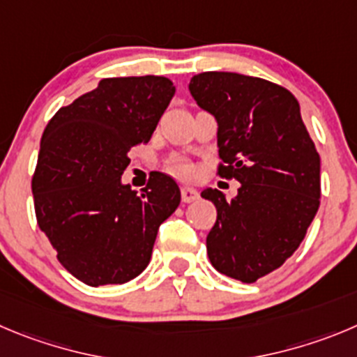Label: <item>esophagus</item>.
I'll list each match as a JSON object with an SVG mask.
<instances>
[{
  "instance_id": "34e87169",
  "label": "esophagus",
  "mask_w": 357,
  "mask_h": 357,
  "mask_svg": "<svg viewBox=\"0 0 357 357\" xmlns=\"http://www.w3.org/2000/svg\"><path fill=\"white\" fill-rule=\"evenodd\" d=\"M181 199L183 202H194L199 199V192L195 188H192V186H183Z\"/></svg>"
}]
</instances>
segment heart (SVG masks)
<instances>
[{
  "label": "heart",
  "mask_w": 357,
  "mask_h": 357,
  "mask_svg": "<svg viewBox=\"0 0 357 357\" xmlns=\"http://www.w3.org/2000/svg\"><path fill=\"white\" fill-rule=\"evenodd\" d=\"M172 172L181 176V178H188V176H192V167H190L188 163H174L172 165Z\"/></svg>",
  "instance_id": "1"
}]
</instances>
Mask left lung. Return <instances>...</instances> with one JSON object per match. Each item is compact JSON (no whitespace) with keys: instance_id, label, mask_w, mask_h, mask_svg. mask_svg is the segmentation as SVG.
<instances>
[{"instance_id":"obj_1","label":"left lung","mask_w":357,"mask_h":357,"mask_svg":"<svg viewBox=\"0 0 357 357\" xmlns=\"http://www.w3.org/2000/svg\"><path fill=\"white\" fill-rule=\"evenodd\" d=\"M188 89L218 125V174L241 183L231 201L202 190L216 206L208 257L216 271L254 284L301 245L319 209L321 156L289 89L234 72L197 73Z\"/></svg>"}]
</instances>
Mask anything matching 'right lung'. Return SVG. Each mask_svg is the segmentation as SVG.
Returning <instances> with one entry per match:
<instances>
[{
    "instance_id": "obj_1",
    "label": "right lung",
    "mask_w": 357,
    "mask_h": 357,
    "mask_svg": "<svg viewBox=\"0 0 357 357\" xmlns=\"http://www.w3.org/2000/svg\"><path fill=\"white\" fill-rule=\"evenodd\" d=\"M174 93L167 77L102 79L43 130L31 181L38 227L86 285L141 275L158 227L179 206L171 176L155 172L141 192L121 181L130 149L151 139Z\"/></svg>"
}]
</instances>
